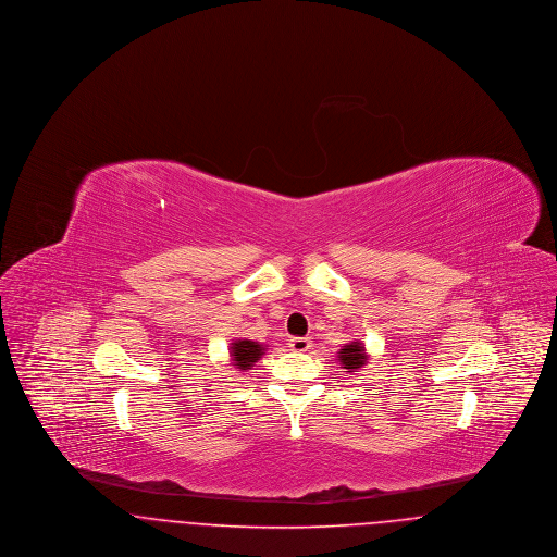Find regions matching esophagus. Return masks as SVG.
I'll return each instance as SVG.
<instances>
[{"label": "esophagus", "mask_w": 557, "mask_h": 557, "mask_svg": "<svg viewBox=\"0 0 557 557\" xmlns=\"http://www.w3.org/2000/svg\"><path fill=\"white\" fill-rule=\"evenodd\" d=\"M292 350H296V352H305V350H309L311 348V338H290Z\"/></svg>", "instance_id": "esophagus-1"}]
</instances>
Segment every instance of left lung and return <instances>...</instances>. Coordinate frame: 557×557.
I'll return each instance as SVG.
<instances>
[{"instance_id": "1", "label": "left lung", "mask_w": 557, "mask_h": 557, "mask_svg": "<svg viewBox=\"0 0 557 557\" xmlns=\"http://www.w3.org/2000/svg\"><path fill=\"white\" fill-rule=\"evenodd\" d=\"M338 361L341 366L348 370V373H355L357 370H361L366 363H368V355H366V345L361 341H352L348 345L341 348L338 352Z\"/></svg>"}]
</instances>
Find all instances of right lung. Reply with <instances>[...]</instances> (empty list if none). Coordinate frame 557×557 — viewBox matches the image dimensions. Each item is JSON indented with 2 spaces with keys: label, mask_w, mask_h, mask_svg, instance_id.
<instances>
[{
  "label": "right lung",
  "mask_w": 557,
  "mask_h": 557,
  "mask_svg": "<svg viewBox=\"0 0 557 557\" xmlns=\"http://www.w3.org/2000/svg\"><path fill=\"white\" fill-rule=\"evenodd\" d=\"M230 355L236 370H250L265 355V346L255 341H234L230 346Z\"/></svg>",
  "instance_id": "1"
}]
</instances>
